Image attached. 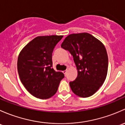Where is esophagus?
I'll return each instance as SVG.
<instances>
[{"instance_id": "34e87169", "label": "esophagus", "mask_w": 125, "mask_h": 125, "mask_svg": "<svg viewBox=\"0 0 125 125\" xmlns=\"http://www.w3.org/2000/svg\"><path fill=\"white\" fill-rule=\"evenodd\" d=\"M67 70H64V71H62L63 73H64V74H65H65H66V73H67Z\"/></svg>"}]
</instances>
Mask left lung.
<instances>
[{
  "instance_id": "obj_1",
  "label": "left lung",
  "mask_w": 125,
  "mask_h": 125,
  "mask_svg": "<svg viewBox=\"0 0 125 125\" xmlns=\"http://www.w3.org/2000/svg\"><path fill=\"white\" fill-rule=\"evenodd\" d=\"M61 47L73 56L78 70L75 80L69 82L77 96L87 97L95 93L106 79L108 58L105 46L88 33L68 35Z\"/></svg>"
}]
</instances>
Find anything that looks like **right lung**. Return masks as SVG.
<instances>
[{"label": "right lung", "mask_w": 125, "mask_h": 125, "mask_svg": "<svg viewBox=\"0 0 125 125\" xmlns=\"http://www.w3.org/2000/svg\"><path fill=\"white\" fill-rule=\"evenodd\" d=\"M62 35L40 36L29 42L19 54L17 70L21 83L34 97L46 99L58 90L64 73L53 69L52 52Z\"/></svg>", "instance_id": "right-lung-1"}]
</instances>
